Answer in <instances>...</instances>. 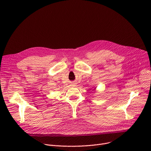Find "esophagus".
Returning a JSON list of instances; mask_svg holds the SVG:
<instances>
[{
	"instance_id": "esophagus-1",
	"label": "esophagus",
	"mask_w": 151,
	"mask_h": 151,
	"mask_svg": "<svg viewBox=\"0 0 151 151\" xmlns=\"http://www.w3.org/2000/svg\"><path fill=\"white\" fill-rule=\"evenodd\" d=\"M73 85H74V86H75V84H73Z\"/></svg>"
}]
</instances>
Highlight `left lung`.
<instances>
[{
	"instance_id": "8db88e82",
	"label": "left lung",
	"mask_w": 151,
	"mask_h": 151,
	"mask_svg": "<svg viewBox=\"0 0 151 151\" xmlns=\"http://www.w3.org/2000/svg\"><path fill=\"white\" fill-rule=\"evenodd\" d=\"M96 88H95V89H93V90H94V91H95V90H96Z\"/></svg>"
}]
</instances>
